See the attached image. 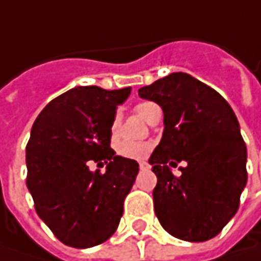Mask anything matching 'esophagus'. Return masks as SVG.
I'll return each mask as SVG.
<instances>
[{
    "label": "esophagus",
    "instance_id": "esophagus-1",
    "mask_svg": "<svg viewBox=\"0 0 261 261\" xmlns=\"http://www.w3.org/2000/svg\"><path fill=\"white\" fill-rule=\"evenodd\" d=\"M139 166H140V169H142V171H147V169L150 168V165L147 164V162H144V161H142V162L139 164Z\"/></svg>",
    "mask_w": 261,
    "mask_h": 261
}]
</instances>
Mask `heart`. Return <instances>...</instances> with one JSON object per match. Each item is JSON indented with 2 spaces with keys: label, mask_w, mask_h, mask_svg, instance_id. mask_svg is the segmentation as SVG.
<instances>
[{
  "label": "heart",
  "mask_w": 261,
  "mask_h": 261,
  "mask_svg": "<svg viewBox=\"0 0 261 261\" xmlns=\"http://www.w3.org/2000/svg\"><path fill=\"white\" fill-rule=\"evenodd\" d=\"M134 111L139 117H142L143 119H146L147 122L153 118V115L156 112H159L161 108L159 105H156L154 102H150V100H143V102H139L136 107H134ZM119 124H121V117L119 114H115L114 118L111 121V134L112 136H117L119 130ZM150 152V144L149 143H139V142H128V140H124L117 144V153L122 158H127V159H143L144 156H147Z\"/></svg>",
  "instance_id": "obj_1"
}]
</instances>
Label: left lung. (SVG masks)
<instances>
[{
	"label": "left lung",
	"mask_w": 261,
	"mask_h": 261,
	"mask_svg": "<svg viewBox=\"0 0 261 261\" xmlns=\"http://www.w3.org/2000/svg\"><path fill=\"white\" fill-rule=\"evenodd\" d=\"M164 111L162 140L149 162L158 176L154 213L172 237L201 243L216 237L240 206L247 184V147L232 108L207 85L172 73L139 89ZM180 167L174 176L170 166Z\"/></svg>",
	"instance_id": "1"
}]
</instances>
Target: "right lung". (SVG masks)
<instances>
[{"label":"right lung","mask_w":261,"mask_h":261,"mask_svg":"<svg viewBox=\"0 0 261 261\" xmlns=\"http://www.w3.org/2000/svg\"><path fill=\"white\" fill-rule=\"evenodd\" d=\"M131 87L79 86L42 109L26 146L29 191L54 235L74 248L105 243L118 228L124 200L139 172L111 149V121ZM92 162L107 171L88 169Z\"/></svg>","instance_id":"1"}]
</instances>
